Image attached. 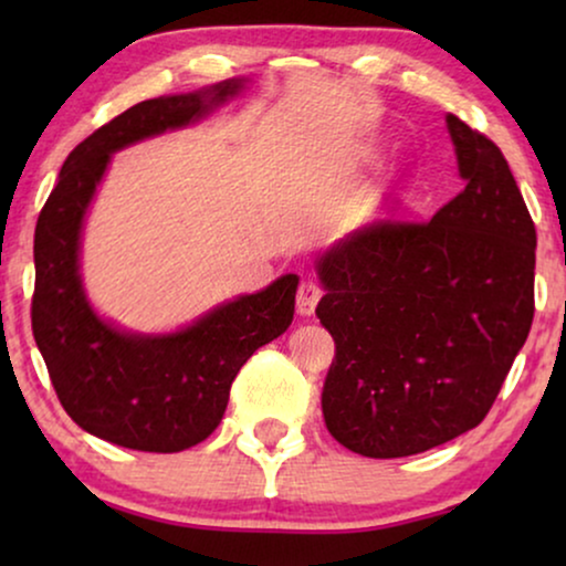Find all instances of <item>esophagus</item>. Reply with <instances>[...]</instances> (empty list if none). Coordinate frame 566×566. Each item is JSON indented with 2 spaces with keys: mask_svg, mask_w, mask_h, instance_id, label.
Listing matches in <instances>:
<instances>
[{
  "mask_svg": "<svg viewBox=\"0 0 566 566\" xmlns=\"http://www.w3.org/2000/svg\"><path fill=\"white\" fill-rule=\"evenodd\" d=\"M322 298V289L314 281H301L298 293H296V308L301 316H312L316 304Z\"/></svg>",
  "mask_w": 566,
  "mask_h": 566,
  "instance_id": "1",
  "label": "esophagus"
}]
</instances>
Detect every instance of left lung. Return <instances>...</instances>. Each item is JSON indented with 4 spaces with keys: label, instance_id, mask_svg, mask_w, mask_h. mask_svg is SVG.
<instances>
[{
    "label": "left lung",
    "instance_id": "1",
    "mask_svg": "<svg viewBox=\"0 0 566 566\" xmlns=\"http://www.w3.org/2000/svg\"><path fill=\"white\" fill-rule=\"evenodd\" d=\"M463 190L430 221H376L316 260L335 339L322 412L337 443L401 459L463 436L533 322L536 227L505 157L446 115Z\"/></svg>",
    "mask_w": 566,
    "mask_h": 566
}]
</instances>
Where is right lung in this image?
Segmentation results:
<instances>
[{"mask_svg":"<svg viewBox=\"0 0 566 566\" xmlns=\"http://www.w3.org/2000/svg\"><path fill=\"white\" fill-rule=\"evenodd\" d=\"M247 80L144 99L69 154L35 227L33 337L66 415L107 443L177 453L219 428L239 368L293 322L298 275L244 293L161 335L128 332L90 304L82 229L115 151L185 128L239 97Z\"/></svg>","mask_w":566,"mask_h":566,"instance_id":"1","label":"right lung"}]
</instances>
